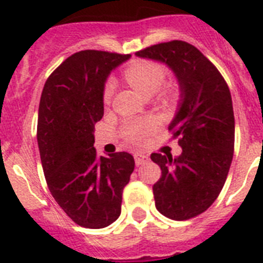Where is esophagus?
<instances>
[{"label": "esophagus", "instance_id": "obj_1", "mask_svg": "<svg viewBox=\"0 0 263 263\" xmlns=\"http://www.w3.org/2000/svg\"><path fill=\"white\" fill-rule=\"evenodd\" d=\"M134 161H136V165H142V164L149 161V157H147L146 155L136 153V155H134Z\"/></svg>", "mask_w": 263, "mask_h": 263}]
</instances>
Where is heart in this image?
<instances>
[{
  "instance_id": "b5f03b06",
  "label": "heart",
  "mask_w": 263,
  "mask_h": 263,
  "mask_svg": "<svg viewBox=\"0 0 263 263\" xmlns=\"http://www.w3.org/2000/svg\"><path fill=\"white\" fill-rule=\"evenodd\" d=\"M123 78L136 91L144 97H151L157 92L162 102L171 101L176 94L173 86H161L165 79V69L158 63L151 60H137L132 63L125 71ZM114 84L107 82L103 88V102L108 103L112 97ZM153 130V122L149 119H133L127 121L122 127V134L127 142L134 145L142 144L146 136Z\"/></svg>"
}]
</instances>
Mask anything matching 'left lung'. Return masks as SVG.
Wrapping results in <instances>:
<instances>
[{"mask_svg":"<svg viewBox=\"0 0 263 263\" xmlns=\"http://www.w3.org/2000/svg\"><path fill=\"white\" fill-rule=\"evenodd\" d=\"M136 55L165 63L180 86L179 108L168 129L183 152L179 157L152 153V161L161 168L153 185L156 208L173 220L195 218L216 200L233 161L235 121L229 86L185 41L160 43Z\"/></svg>","mask_w":263,"mask_h":263,"instance_id":"8db88e82","label":"left lung"}]
</instances>
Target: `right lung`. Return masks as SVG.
<instances>
[{
    "label": "right lung",
    "instance_id": "1",
    "mask_svg": "<svg viewBox=\"0 0 263 263\" xmlns=\"http://www.w3.org/2000/svg\"><path fill=\"white\" fill-rule=\"evenodd\" d=\"M129 58L77 52L49 75L41 92L37 144L47 185L63 211L86 229H103L118 219L123 188L134 171L130 153L98 157L94 147L105 82Z\"/></svg>",
    "mask_w": 263,
    "mask_h": 263
}]
</instances>
